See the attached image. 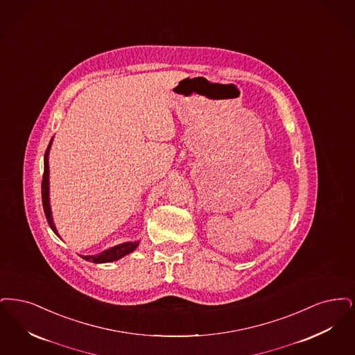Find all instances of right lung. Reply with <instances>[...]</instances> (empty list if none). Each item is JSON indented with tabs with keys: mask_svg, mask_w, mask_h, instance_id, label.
Returning a JSON list of instances; mask_svg holds the SVG:
<instances>
[{
	"mask_svg": "<svg viewBox=\"0 0 355 355\" xmlns=\"http://www.w3.org/2000/svg\"><path fill=\"white\" fill-rule=\"evenodd\" d=\"M53 140V139H51ZM51 140L47 146L46 153H45V159H44V163H45V167H44V175H42V205H44V211H45V216L47 218V223L50 225V228L53 230V232L58 236V232L55 230V225L53 223V217H51V211H50V204H49V150H50V146H51ZM139 243H123L121 245H116V247L110 248L107 250L102 252L101 254H96V256H80L82 259H85L86 261L95 262V263H102V262H111L116 261L119 259H122L125 254L131 253L132 250H135L138 247Z\"/></svg>",
	"mask_w": 355,
	"mask_h": 355,
	"instance_id": "add662e5",
	"label": "right lung"
}]
</instances>
